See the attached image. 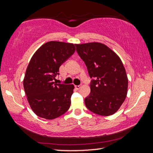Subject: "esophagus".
<instances>
[{
    "mask_svg": "<svg viewBox=\"0 0 153 153\" xmlns=\"http://www.w3.org/2000/svg\"><path fill=\"white\" fill-rule=\"evenodd\" d=\"M75 88H76L77 89V90H79L80 88H81V85H78V86H75Z\"/></svg>",
    "mask_w": 153,
    "mask_h": 153,
    "instance_id": "34e87169",
    "label": "esophagus"
}]
</instances>
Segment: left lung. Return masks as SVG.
Masks as SVG:
<instances>
[{"instance_id":"obj_1","label":"left lung","mask_w":153,"mask_h":153,"mask_svg":"<svg viewBox=\"0 0 153 153\" xmlns=\"http://www.w3.org/2000/svg\"><path fill=\"white\" fill-rule=\"evenodd\" d=\"M76 46L92 78L90 84L91 91L85 98V105L97 115H113L123 104L128 92V79L122 61L102 43L90 42Z\"/></svg>"}]
</instances>
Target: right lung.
<instances>
[{
  "label": "right lung",
  "mask_w": 153,
  "mask_h": 153,
  "mask_svg": "<svg viewBox=\"0 0 153 153\" xmlns=\"http://www.w3.org/2000/svg\"><path fill=\"white\" fill-rule=\"evenodd\" d=\"M74 44L51 41L33 54L25 71L24 87L30 107L38 117L53 120L70 107L73 84H56L59 67L76 51Z\"/></svg>",
  "instance_id": "obj_1"
}]
</instances>
